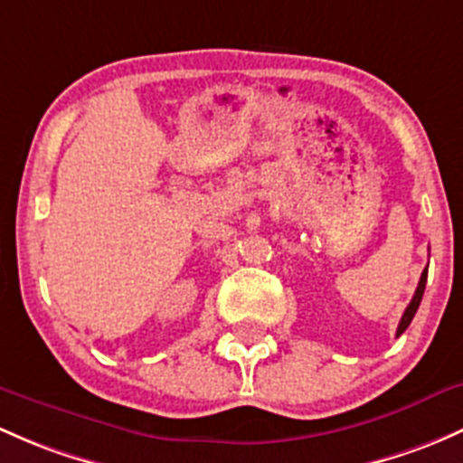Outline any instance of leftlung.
<instances>
[{"mask_svg":"<svg viewBox=\"0 0 463 463\" xmlns=\"http://www.w3.org/2000/svg\"><path fill=\"white\" fill-rule=\"evenodd\" d=\"M426 279H428V269H426L424 272H421V277H420V284H417V290H415V295H412V299H411V304H408V308L403 310V315H402V321H399V326H397V337H399V335L403 333V330L408 328V326H411L412 317H415L417 308H420V304H421V297H424Z\"/></svg>","mask_w":463,"mask_h":463,"instance_id":"8db88e82","label":"left lung"}]
</instances>
